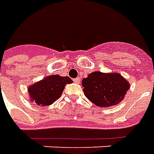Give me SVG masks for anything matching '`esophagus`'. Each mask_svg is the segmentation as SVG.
I'll return each instance as SVG.
<instances>
[{"instance_id":"34e87169","label":"esophagus","mask_w":154,"mask_h":154,"mask_svg":"<svg viewBox=\"0 0 154 154\" xmlns=\"http://www.w3.org/2000/svg\"><path fill=\"white\" fill-rule=\"evenodd\" d=\"M73 81L75 82H76V83H79V82H80V81H81L80 77H77V78H75Z\"/></svg>"}]
</instances>
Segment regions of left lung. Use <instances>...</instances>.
<instances>
[{
  "instance_id": "8db88e82",
  "label": "left lung",
  "mask_w": 154,
  "mask_h": 154,
  "mask_svg": "<svg viewBox=\"0 0 154 154\" xmlns=\"http://www.w3.org/2000/svg\"><path fill=\"white\" fill-rule=\"evenodd\" d=\"M84 95L100 107L117 105L124 99L130 88L129 82L118 72H93L82 82Z\"/></svg>"
}]
</instances>
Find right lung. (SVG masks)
I'll list each match as a JSON object with an SVG mask.
<instances>
[{
	"label": "right lung",
	"instance_id": "right-lung-1",
	"mask_svg": "<svg viewBox=\"0 0 154 154\" xmlns=\"http://www.w3.org/2000/svg\"><path fill=\"white\" fill-rule=\"evenodd\" d=\"M72 81L68 77L60 75H50L42 80L29 86L28 93L30 101L39 106H49L62 96L66 84Z\"/></svg>",
	"mask_w": 154,
	"mask_h": 154
}]
</instances>
